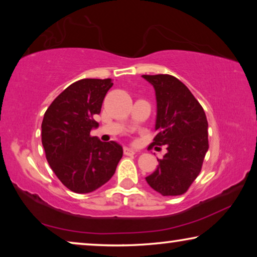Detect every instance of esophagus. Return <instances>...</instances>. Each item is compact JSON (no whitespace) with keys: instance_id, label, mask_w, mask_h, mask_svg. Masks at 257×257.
Masks as SVG:
<instances>
[{"instance_id":"esophagus-1","label":"esophagus","mask_w":257,"mask_h":257,"mask_svg":"<svg viewBox=\"0 0 257 257\" xmlns=\"http://www.w3.org/2000/svg\"><path fill=\"white\" fill-rule=\"evenodd\" d=\"M124 153L126 154V156H132V154H136V151L132 150V149H130V147H125Z\"/></svg>"}]
</instances>
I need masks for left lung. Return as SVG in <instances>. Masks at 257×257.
Listing matches in <instances>:
<instances>
[{
	"instance_id": "8db88e82",
	"label": "left lung",
	"mask_w": 257,
	"mask_h": 257,
	"mask_svg": "<svg viewBox=\"0 0 257 257\" xmlns=\"http://www.w3.org/2000/svg\"><path fill=\"white\" fill-rule=\"evenodd\" d=\"M156 91L157 118L152 145H167L157 170L146 177L164 196L181 195L198 177L208 151L206 113L188 87L170 75H143Z\"/></svg>"
}]
</instances>
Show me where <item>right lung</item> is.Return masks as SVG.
<instances>
[{"label": "right lung", "mask_w": 257, "mask_h": 257, "mask_svg": "<svg viewBox=\"0 0 257 257\" xmlns=\"http://www.w3.org/2000/svg\"><path fill=\"white\" fill-rule=\"evenodd\" d=\"M113 83L110 78H85L66 87L45 111L42 121V145L51 170L70 191L85 194L112 178L122 147L91 137L99 124L101 104Z\"/></svg>", "instance_id": "1"}]
</instances>
